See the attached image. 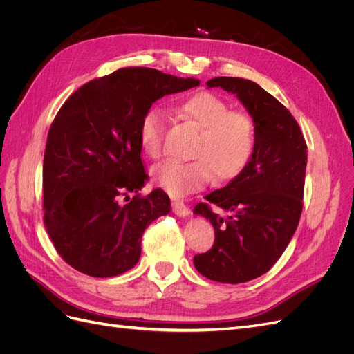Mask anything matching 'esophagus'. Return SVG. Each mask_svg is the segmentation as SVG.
Returning <instances> with one entry per match:
<instances>
[{
	"mask_svg": "<svg viewBox=\"0 0 354 354\" xmlns=\"http://www.w3.org/2000/svg\"><path fill=\"white\" fill-rule=\"evenodd\" d=\"M171 205H173V212L177 214V216H180V217H186V216H189V214H190V209H189V207L186 205L185 202L174 201L173 203H171Z\"/></svg>",
	"mask_w": 354,
	"mask_h": 354,
	"instance_id": "1",
	"label": "esophagus"
}]
</instances>
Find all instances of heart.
Returning <instances> with one entry per match:
<instances>
[{"label": "heart", "instance_id": "b5f03b06", "mask_svg": "<svg viewBox=\"0 0 354 354\" xmlns=\"http://www.w3.org/2000/svg\"><path fill=\"white\" fill-rule=\"evenodd\" d=\"M178 111L201 130L192 149L195 159L158 164L152 169L155 185L169 196L185 198L207 186L214 174L221 183L239 177L251 162L257 145L251 116L232 111L226 100L208 91L190 95L181 102ZM164 125V113L158 108H151L142 118L138 142L149 158H158L162 152Z\"/></svg>", "mask_w": 354, "mask_h": 354}]
</instances>
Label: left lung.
<instances>
[{"mask_svg":"<svg viewBox=\"0 0 354 354\" xmlns=\"http://www.w3.org/2000/svg\"><path fill=\"white\" fill-rule=\"evenodd\" d=\"M242 102L255 125L251 162L227 186L211 192L194 208L211 221L212 248L194 257L196 270L211 281L243 283L272 269L297 230L303 211L307 145L295 118L259 84L218 77L207 82Z\"/></svg>","mask_w":354,"mask_h":354,"instance_id":"obj_1","label":"left lung"}]
</instances>
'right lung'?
<instances>
[{"mask_svg":"<svg viewBox=\"0 0 354 354\" xmlns=\"http://www.w3.org/2000/svg\"><path fill=\"white\" fill-rule=\"evenodd\" d=\"M198 85L151 68H122L63 103L42 164L44 224L75 270L111 277L137 264L145 229L171 209L164 190L138 194L149 178L138 125L158 99Z\"/></svg>","mask_w":354,"mask_h":354,"instance_id":"obj_1","label":"right lung"}]
</instances>
